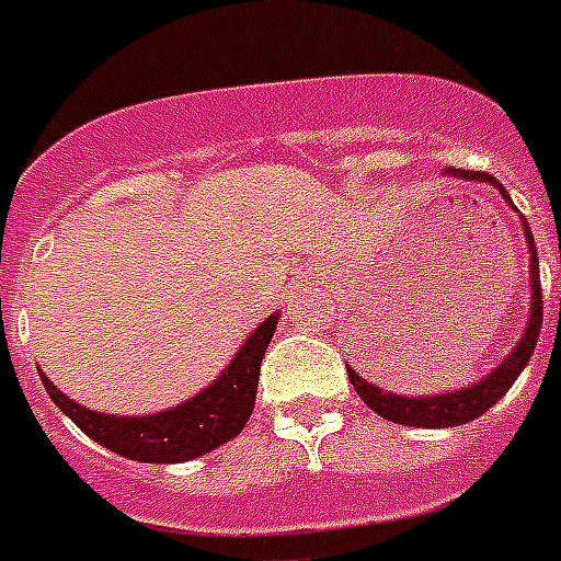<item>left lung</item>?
I'll use <instances>...</instances> for the list:
<instances>
[{
  "instance_id": "1",
  "label": "left lung",
  "mask_w": 561,
  "mask_h": 561,
  "mask_svg": "<svg viewBox=\"0 0 561 561\" xmlns=\"http://www.w3.org/2000/svg\"><path fill=\"white\" fill-rule=\"evenodd\" d=\"M449 175L470 178V181H490L502 190V195L510 202L507 190H504L493 175L476 170H453L449 167ZM513 204V202H510ZM525 227L527 248H530V290H533V308H530V322H527V331L522 336V343L510 352V357L504 359L502 366L495 368L493 375H486L481 383L470 386V389L453 391V394H438V398H400V394H391V391L377 389V386L366 383L363 377L354 375L348 368V380L357 389V394L363 398L366 407L375 409L377 414H383L386 421L391 423H407V426H426V430H444V426H461V423H470L476 417L486 412V409L495 407V400H502L507 394V389L516 383V377L522 375V368L527 366V359L533 357V348H536V340H539L541 331V282H539V253H536V241H533L530 227L527 221H522Z\"/></svg>"
}]
</instances>
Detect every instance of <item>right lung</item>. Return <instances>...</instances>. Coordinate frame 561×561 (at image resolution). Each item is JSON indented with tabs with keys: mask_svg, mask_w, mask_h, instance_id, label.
I'll return each mask as SVG.
<instances>
[{
	"mask_svg": "<svg viewBox=\"0 0 561 561\" xmlns=\"http://www.w3.org/2000/svg\"><path fill=\"white\" fill-rule=\"evenodd\" d=\"M276 313H271L262 325L241 345L233 363L218 377L216 383L186 400L181 407L167 409L144 417H115V414L91 412L71 398H66L57 386L43 375L45 391L91 440H98L112 453L144 463H178L207 455L225 440L236 438L241 426L248 423L253 403H256L259 368L267 352L273 331H276Z\"/></svg>",
	"mask_w": 561,
	"mask_h": 561,
	"instance_id": "1",
	"label": "right lung"
}]
</instances>
